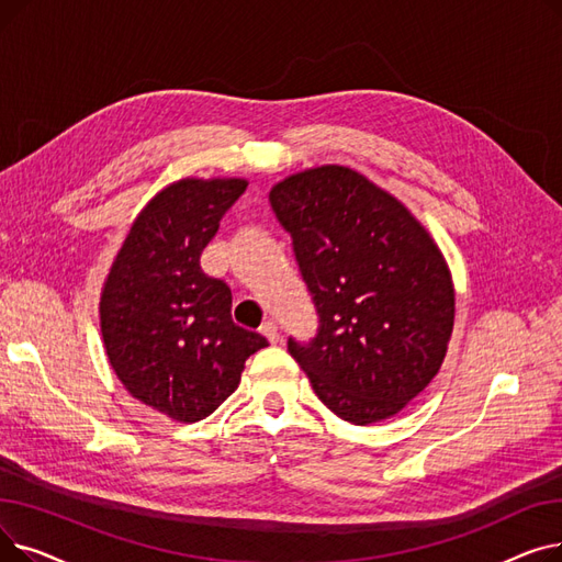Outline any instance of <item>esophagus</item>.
<instances>
[{"mask_svg":"<svg viewBox=\"0 0 562 562\" xmlns=\"http://www.w3.org/2000/svg\"><path fill=\"white\" fill-rule=\"evenodd\" d=\"M261 335H263L266 339H269L271 344H278V341H280V328L276 326V323H273V321H269V323H263V326H261Z\"/></svg>","mask_w":562,"mask_h":562,"instance_id":"esophagus-1","label":"esophagus"}]
</instances>
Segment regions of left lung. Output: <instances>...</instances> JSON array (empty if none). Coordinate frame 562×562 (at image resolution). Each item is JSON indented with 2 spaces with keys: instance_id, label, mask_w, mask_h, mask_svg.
<instances>
[{
  "instance_id": "1",
  "label": "left lung",
  "mask_w": 562,
  "mask_h": 562,
  "mask_svg": "<svg viewBox=\"0 0 562 562\" xmlns=\"http://www.w3.org/2000/svg\"><path fill=\"white\" fill-rule=\"evenodd\" d=\"M318 314L291 358L337 417H394L437 375L453 333L449 266L405 204L346 166H321L271 189Z\"/></svg>"
}]
</instances>
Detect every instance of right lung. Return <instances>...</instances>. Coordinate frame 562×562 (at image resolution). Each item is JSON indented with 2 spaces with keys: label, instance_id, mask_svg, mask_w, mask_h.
Instances as JSON below:
<instances>
[{
  "label": "right lung",
  "instance_id": "1",
  "mask_svg": "<svg viewBox=\"0 0 562 562\" xmlns=\"http://www.w3.org/2000/svg\"><path fill=\"white\" fill-rule=\"evenodd\" d=\"M248 182L187 180L136 216L100 299L106 358L125 390L193 424L239 387L246 360L269 346L232 321V291L204 276L200 255Z\"/></svg>",
  "mask_w": 562,
  "mask_h": 562
}]
</instances>
